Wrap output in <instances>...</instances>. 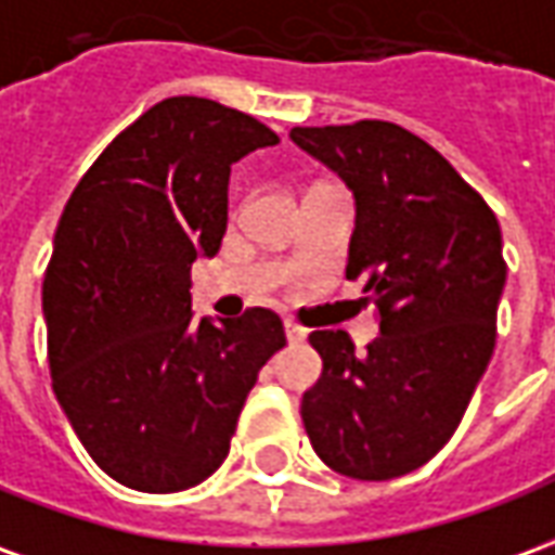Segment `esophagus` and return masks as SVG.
Instances as JSON below:
<instances>
[{
  "label": "esophagus",
  "mask_w": 555,
  "mask_h": 555,
  "mask_svg": "<svg viewBox=\"0 0 555 555\" xmlns=\"http://www.w3.org/2000/svg\"><path fill=\"white\" fill-rule=\"evenodd\" d=\"M284 332H286V341H289V344H301V341H305V328L296 326V323H289V320H286V323H284Z\"/></svg>",
  "instance_id": "1"
}]
</instances>
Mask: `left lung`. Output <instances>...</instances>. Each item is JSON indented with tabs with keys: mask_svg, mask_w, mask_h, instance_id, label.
<instances>
[{
	"mask_svg": "<svg viewBox=\"0 0 555 555\" xmlns=\"http://www.w3.org/2000/svg\"><path fill=\"white\" fill-rule=\"evenodd\" d=\"M289 139L350 186L347 278L365 281L380 317L365 353L341 328L311 332L323 374L301 396V423L332 472L392 480L450 441L487 372L507 278L502 229L475 186L401 126H296Z\"/></svg>",
	"mask_w": 555,
	"mask_h": 555,
	"instance_id": "8db88e82",
	"label": "left lung"
}]
</instances>
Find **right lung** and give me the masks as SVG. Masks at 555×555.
<instances>
[{
  "label": "right lung",
  "instance_id": "1",
  "mask_svg": "<svg viewBox=\"0 0 555 555\" xmlns=\"http://www.w3.org/2000/svg\"><path fill=\"white\" fill-rule=\"evenodd\" d=\"M250 114L171 95L80 178L53 235L41 308L53 392L93 462L139 492H181L229 453L256 374L286 344L269 308L196 320L190 269L229 220V171L278 144Z\"/></svg>",
  "mask_w": 555,
  "mask_h": 555
}]
</instances>
